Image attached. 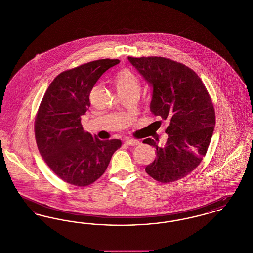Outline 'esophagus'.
Instances as JSON below:
<instances>
[{"label": "esophagus", "mask_w": 253, "mask_h": 253, "mask_svg": "<svg viewBox=\"0 0 253 253\" xmlns=\"http://www.w3.org/2000/svg\"><path fill=\"white\" fill-rule=\"evenodd\" d=\"M125 144L128 145V146H135V145L139 144V141L133 140V139H126Z\"/></svg>", "instance_id": "34e87169"}]
</instances>
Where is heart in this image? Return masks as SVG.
<instances>
[{"label":"heart","instance_id":"1","mask_svg":"<svg viewBox=\"0 0 253 253\" xmlns=\"http://www.w3.org/2000/svg\"><path fill=\"white\" fill-rule=\"evenodd\" d=\"M116 86L119 93L131 90H139L137 78L128 69H123L117 75Z\"/></svg>","mask_w":253,"mask_h":253}]
</instances>
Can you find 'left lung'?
I'll use <instances>...</instances> for the list:
<instances>
[{"label": "left lung", "instance_id": "obj_1", "mask_svg": "<svg viewBox=\"0 0 253 253\" xmlns=\"http://www.w3.org/2000/svg\"><path fill=\"white\" fill-rule=\"evenodd\" d=\"M128 60L152 88L150 111L168 121V138L144 139L156 148L157 157L145 170L161 183L179 180L205 157L215 126L211 99L197 74L186 65L162 57Z\"/></svg>", "mask_w": 253, "mask_h": 253}]
</instances>
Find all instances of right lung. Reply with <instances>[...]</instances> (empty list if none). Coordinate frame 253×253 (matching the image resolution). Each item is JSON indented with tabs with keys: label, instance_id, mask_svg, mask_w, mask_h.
<instances>
[{
	"label": "right lung",
	"instance_id": "right-lung-1",
	"mask_svg": "<svg viewBox=\"0 0 253 253\" xmlns=\"http://www.w3.org/2000/svg\"><path fill=\"white\" fill-rule=\"evenodd\" d=\"M119 60L91 61L60 73L49 85L35 121L39 152L60 179L85 187L106 170L120 139L100 140L84 132L82 116L90 107V93L102 74Z\"/></svg>",
	"mask_w": 253,
	"mask_h": 253
}]
</instances>
